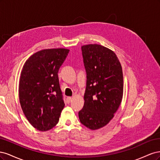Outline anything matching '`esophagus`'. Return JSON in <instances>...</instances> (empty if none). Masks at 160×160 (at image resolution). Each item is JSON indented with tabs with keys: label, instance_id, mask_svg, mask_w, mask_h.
Instances as JSON below:
<instances>
[{
	"label": "esophagus",
	"instance_id": "obj_1",
	"mask_svg": "<svg viewBox=\"0 0 160 160\" xmlns=\"http://www.w3.org/2000/svg\"><path fill=\"white\" fill-rule=\"evenodd\" d=\"M72 99V98H71V97H68V98H67V101H69V102H70V101Z\"/></svg>",
	"mask_w": 160,
	"mask_h": 160
}]
</instances>
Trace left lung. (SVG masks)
I'll return each mask as SVG.
<instances>
[{
    "mask_svg": "<svg viewBox=\"0 0 160 160\" xmlns=\"http://www.w3.org/2000/svg\"><path fill=\"white\" fill-rule=\"evenodd\" d=\"M87 73L84 106L79 112L81 123L95 130L114 117L123 93L122 67L115 53L98 44L81 47Z\"/></svg>",
    "mask_w": 160,
    "mask_h": 160,
    "instance_id": "obj_1",
    "label": "left lung"
}]
</instances>
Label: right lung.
Masks as SVG:
<instances>
[{
    "label": "right lung",
    "mask_w": 160,
    "mask_h": 160,
    "mask_svg": "<svg viewBox=\"0 0 160 160\" xmlns=\"http://www.w3.org/2000/svg\"><path fill=\"white\" fill-rule=\"evenodd\" d=\"M69 51L62 48L43 49L34 53L23 65L19 101L28 122L41 132L55 126L65 107L58 72Z\"/></svg>",
    "instance_id": "right-lung-1"
}]
</instances>
